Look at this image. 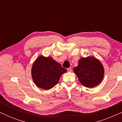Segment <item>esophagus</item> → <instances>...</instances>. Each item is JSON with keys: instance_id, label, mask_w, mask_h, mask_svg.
Returning a JSON list of instances; mask_svg holds the SVG:
<instances>
[{"instance_id": "1", "label": "esophagus", "mask_w": 122, "mask_h": 122, "mask_svg": "<svg viewBox=\"0 0 122 122\" xmlns=\"http://www.w3.org/2000/svg\"><path fill=\"white\" fill-rule=\"evenodd\" d=\"M68 71H69V72H71V71H72V69H71V68H69L67 69Z\"/></svg>"}]
</instances>
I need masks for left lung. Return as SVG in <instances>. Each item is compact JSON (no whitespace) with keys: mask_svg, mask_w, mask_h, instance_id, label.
Listing matches in <instances>:
<instances>
[{"mask_svg":"<svg viewBox=\"0 0 122 122\" xmlns=\"http://www.w3.org/2000/svg\"><path fill=\"white\" fill-rule=\"evenodd\" d=\"M74 72L82 85L93 88L101 83L104 77V69L102 64L94 56L81 58Z\"/></svg>","mask_w":122,"mask_h":122,"instance_id":"8db88e82","label":"left lung"}]
</instances>
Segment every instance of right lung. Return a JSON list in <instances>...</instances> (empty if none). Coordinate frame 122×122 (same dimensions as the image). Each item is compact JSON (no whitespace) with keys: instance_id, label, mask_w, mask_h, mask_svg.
I'll return each instance as SVG.
<instances>
[{"instance_id":"add662e5","label":"right lung","mask_w":122,"mask_h":122,"mask_svg":"<svg viewBox=\"0 0 122 122\" xmlns=\"http://www.w3.org/2000/svg\"><path fill=\"white\" fill-rule=\"evenodd\" d=\"M66 70L51 57L42 55L36 58L31 68V76L38 87L49 90L58 84Z\"/></svg>"}]
</instances>
